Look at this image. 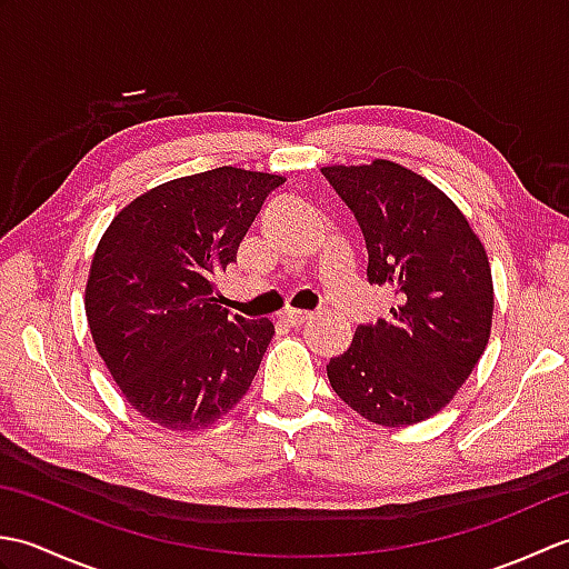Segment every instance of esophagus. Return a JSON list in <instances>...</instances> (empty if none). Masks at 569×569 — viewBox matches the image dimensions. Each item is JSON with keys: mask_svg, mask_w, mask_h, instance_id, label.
Returning <instances> with one entry per match:
<instances>
[{"mask_svg": "<svg viewBox=\"0 0 569 569\" xmlns=\"http://www.w3.org/2000/svg\"><path fill=\"white\" fill-rule=\"evenodd\" d=\"M281 320L288 322V325H293V328H298V325L312 320V312H308V310H286V312H281Z\"/></svg>", "mask_w": 569, "mask_h": 569, "instance_id": "1", "label": "esophagus"}]
</instances>
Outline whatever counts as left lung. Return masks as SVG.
Listing matches in <instances>:
<instances>
[{"label": "left lung", "instance_id": "obj_1", "mask_svg": "<svg viewBox=\"0 0 569 569\" xmlns=\"http://www.w3.org/2000/svg\"><path fill=\"white\" fill-rule=\"evenodd\" d=\"M322 176L365 234L367 281L393 293L391 316L359 325L330 359L332 391L377 426H413L450 403L487 349L485 247L457 204L403 166H328Z\"/></svg>", "mask_w": 569, "mask_h": 569}]
</instances>
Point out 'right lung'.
Here are the masks:
<instances>
[{"label":"right lung","instance_id":"1","mask_svg":"<svg viewBox=\"0 0 569 569\" xmlns=\"http://www.w3.org/2000/svg\"><path fill=\"white\" fill-rule=\"evenodd\" d=\"M278 186L281 176L212 168L149 190L104 232L84 312L112 379L143 418L200 430L249 391L273 325L229 316L214 278Z\"/></svg>","mask_w":569,"mask_h":569}]
</instances>
